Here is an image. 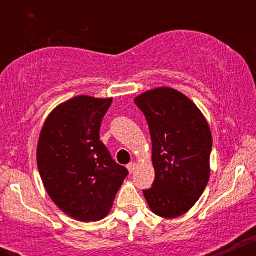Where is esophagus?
I'll return each instance as SVG.
<instances>
[{
	"mask_svg": "<svg viewBox=\"0 0 256 256\" xmlns=\"http://www.w3.org/2000/svg\"><path fill=\"white\" fill-rule=\"evenodd\" d=\"M136 167H137V165L134 162H130L128 165V172L130 173H134V170H136Z\"/></svg>",
	"mask_w": 256,
	"mask_h": 256,
	"instance_id": "esophagus-1",
	"label": "esophagus"
}]
</instances>
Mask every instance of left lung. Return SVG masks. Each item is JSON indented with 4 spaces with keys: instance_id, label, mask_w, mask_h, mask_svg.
Wrapping results in <instances>:
<instances>
[{
    "instance_id": "8db88e82",
    "label": "left lung",
    "mask_w": 256,
    "mask_h": 256,
    "mask_svg": "<svg viewBox=\"0 0 256 256\" xmlns=\"http://www.w3.org/2000/svg\"><path fill=\"white\" fill-rule=\"evenodd\" d=\"M134 104L148 122L155 168L143 194L156 216L176 218L196 204L210 180V126L192 100L171 88L146 91Z\"/></svg>"
}]
</instances>
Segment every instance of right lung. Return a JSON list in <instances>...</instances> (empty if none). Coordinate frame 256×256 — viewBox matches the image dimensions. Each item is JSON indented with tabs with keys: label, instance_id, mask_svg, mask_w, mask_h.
I'll list each match as a JSON object with an SVG mask.
<instances>
[{
	"label": "right lung",
	"instance_id": "obj_1",
	"mask_svg": "<svg viewBox=\"0 0 256 256\" xmlns=\"http://www.w3.org/2000/svg\"><path fill=\"white\" fill-rule=\"evenodd\" d=\"M112 102L89 96L64 102L48 116L38 140L37 164L46 192L80 222L104 219L128 174L100 140Z\"/></svg>",
	"mask_w": 256,
	"mask_h": 256
}]
</instances>
